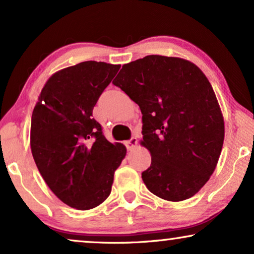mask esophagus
Segmentation results:
<instances>
[{
    "mask_svg": "<svg viewBox=\"0 0 254 254\" xmlns=\"http://www.w3.org/2000/svg\"><path fill=\"white\" fill-rule=\"evenodd\" d=\"M126 145H127V148L129 149H133V148H135L137 145V138L135 137V136H133L130 138V140H128L127 142H126Z\"/></svg>",
    "mask_w": 254,
    "mask_h": 254,
    "instance_id": "obj_1",
    "label": "esophagus"
}]
</instances>
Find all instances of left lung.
<instances>
[{
  "mask_svg": "<svg viewBox=\"0 0 254 254\" xmlns=\"http://www.w3.org/2000/svg\"><path fill=\"white\" fill-rule=\"evenodd\" d=\"M113 84L142 112L141 144L151 155L142 172L147 189L173 202L195 195L224 141L223 116L206 75L184 59L148 55L124 64Z\"/></svg>",
  "mask_w": 254,
  "mask_h": 254,
  "instance_id": "obj_1",
  "label": "left lung"
}]
</instances>
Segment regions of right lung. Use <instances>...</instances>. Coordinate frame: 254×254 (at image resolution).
Returning <instances> with one entry per match:
<instances>
[{
	"mask_svg": "<svg viewBox=\"0 0 254 254\" xmlns=\"http://www.w3.org/2000/svg\"><path fill=\"white\" fill-rule=\"evenodd\" d=\"M120 64L85 61L61 69L41 90L31 119L30 144L52 192L69 207L92 209L107 199L116 170L126 156L92 118L99 96Z\"/></svg>",
	"mask_w": 254,
	"mask_h": 254,
	"instance_id": "1",
	"label": "right lung"
}]
</instances>
